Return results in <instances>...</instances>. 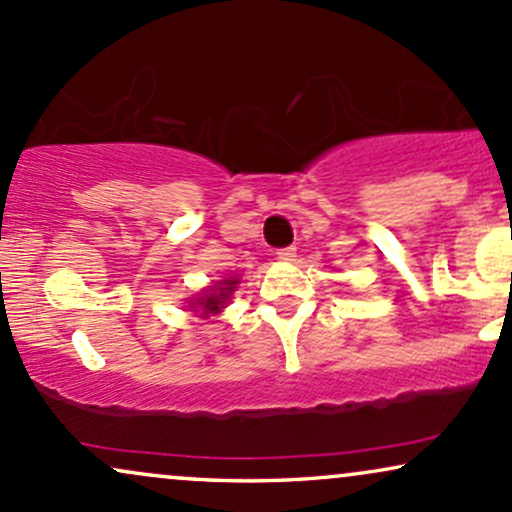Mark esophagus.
<instances>
[{
  "instance_id": "obj_1",
  "label": "esophagus",
  "mask_w": 512,
  "mask_h": 512,
  "mask_svg": "<svg viewBox=\"0 0 512 512\" xmlns=\"http://www.w3.org/2000/svg\"><path fill=\"white\" fill-rule=\"evenodd\" d=\"M276 257H279V260H283V262H291L293 257H295V248H281V250H276Z\"/></svg>"
}]
</instances>
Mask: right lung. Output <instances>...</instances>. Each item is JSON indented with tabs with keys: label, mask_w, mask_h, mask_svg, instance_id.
I'll return each mask as SVG.
<instances>
[{
	"label": "right lung",
	"mask_w": 512,
	"mask_h": 512,
	"mask_svg": "<svg viewBox=\"0 0 512 512\" xmlns=\"http://www.w3.org/2000/svg\"><path fill=\"white\" fill-rule=\"evenodd\" d=\"M238 283H240L238 276H229V279L217 281V283H214V286H209L205 293L197 295L195 303H193V300H190V305L200 307L202 315H205V317L207 315H219V312L226 307V303H229V300H231V295H233V291H236Z\"/></svg>",
	"instance_id": "1"
}]
</instances>
